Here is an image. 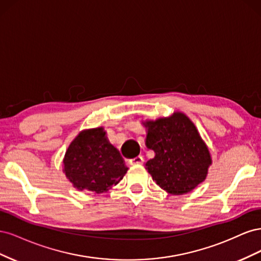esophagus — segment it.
I'll return each mask as SVG.
<instances>
[{
  "label": "esophagus",
  "mask_w": 261,
  "mask_h": 261,
  "mask_svg": "<svg viewBox=\"0 0 261 261\" xmlns=\"http://www.w3.org/2000/svg\"><path fill=\"white\" fill-rule=\"evenodd\" d=\"M143 161H144L143 156L138 155L136 158H133V159H130L128 162H129L130 165H136V164H141V163H143Z\"/></svg>",
  "instance_id": "34e87169"
}]
</instances>
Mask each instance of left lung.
<instances>
[{
	"instance_id": "obj_1",
	"label": "left lung",
	"mask_w": 261,
	"mask_h": 261,
	"mask_svg": "<svg viewBox=\"0 0 261 261\" xmlns=\"http://www.w3.org/2000/svg\"><path fill=\"white\" fill-rule=\"evenodd\" d=\"M146 145L155 155L147 161L152 179L172 195H183L204 180L211 156L189 118L176 112L146 123Z\"/></svg>"
}]
</instances>
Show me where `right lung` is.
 <instances>
[{"label": "right lung", "instance_id": "add662e5", "mask_svg": "<svg viewBox=\"0 0 261 261\" xmlns=\"http://www.w3.org/2000/svg\"><path fill=\"white\" fill-rule=\"evenodd\" d=\"M64 172L78 191L101 194L116 185L127 172L117 149L102 127L82 132L69 145Z\"/></svg>", "mask_w": 261, "mask_h": 261}]
</instances>
